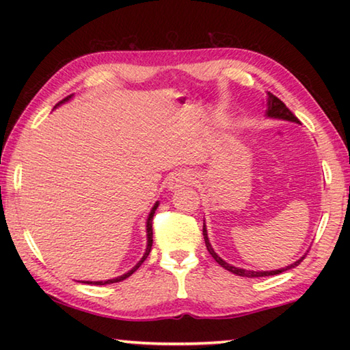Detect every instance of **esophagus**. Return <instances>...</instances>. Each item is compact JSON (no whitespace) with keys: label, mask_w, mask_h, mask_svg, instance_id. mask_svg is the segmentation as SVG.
<instances>
[{"label":"esophagus","mask_w":350,"mask_h":350,"mask_svg":"<svg viewBox=\"0 0 350 350\" xmlns=\"http://www.w3.org/2000/svg\"><path fill=\"white\" fill-rule=\"evenodd\" d=\"M196 180V174L189 170H183V171H177L176 174H173V177L170 179V188H179L183 185H191V183Z\"/></svg>","instance_id":"obj_1"}]
</instances>
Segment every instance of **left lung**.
<instances>
[{
	"label": "left lung",
	"mask_w": 350,
	"mask_h": 350,
	"mask_svg": "<svg viewBox=\"0 0 350 350\" xmlns=\"http://www.w3.org/2000/svg\"><path fill=\"white\" fill-rule=\"evenodd\" d=\"M267 116L269 117H273V118H282V120H290V122H295V123H299L298 118H296L292 112H290V109L287 108L286 105H284L280 98H278L276 96H273L271 92H267ZM204 239H205V245H206V250H208V253L211 254L213 258H215L216 262L219 265H222V267L225 270L232 271V273L234 275H239V276H247V278H259V276H270V275H280L282 273V271L286 270H290L296 267V265L301 264V260H303L306 256H303L301 259L296 260V262L287 265L286 269H280V270H273V271H252V270H244V269H239V267H233V265H230L228 262H225V260H222L221 258L217 256V254L215 253V250H213V247L210 244L208 241V236H206V230H205V225H204Z\"/></svg>",
	"instance_id": "8db88e82"
}]
</instances>
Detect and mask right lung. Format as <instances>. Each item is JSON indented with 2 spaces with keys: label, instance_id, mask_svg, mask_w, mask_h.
<instances>
[{
  "label": "right lung",
  "instance_id": "right-lung-1",
  "mask_svg": "<svg viewBox=\"0 0 350 350\" xmlns=\"http://www.w3.org/2000/svg\"><path fill=\"white\" fill-rule=\"evenodd\" d=\"M72 97V96H68V97H64L60 103H63V102H68V100ZM58 103V105H60ZM157 206H159V204H156L152 206V210H151V213H150V216H148V221H146V233H148V245H146V250H145V254H144V258H142L139 262H137V265H135V267L133 269V270H129L128 273H125V275H122V276H118V278H114V280H108V281H88L86 284H96V286H105V284H112V282H120V281H123V280H126L128 276H131L135 270H137L140 265H142V262H144V260L148 258V254H150V252H151V245H152V216H154V213H156V210H157Z\"/></svg>",
  "mask_w": 350,
  "mask_h": 350
}]
</instances>
